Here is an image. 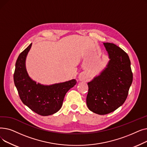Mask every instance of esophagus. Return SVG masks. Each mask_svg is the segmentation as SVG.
Listing matches in <instances>:
<instances>
[{"instance_id": "obj_1", "label": "esophagus", "mask_w": 147, "mask_h": 147, "mask_svg": "<svg viewBox=\"0 0 147 147\" xmlns=\"http://www.w3.org/2000/svg\"><path fill=\"white\" fill-rule=\"evenodd\" d=\"M79 79H80V80H83V78L82 76H80L79 77Z\"/></svg>"}]
</instances>
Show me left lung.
Wrapping results in <instances>:
<instances>
[{"mask_svg":"<svg viewBox=\"0 0 147 147\" xmlns=\"http://www.w3.org/2000/svg\"><path fill=\"white\" fill-rule=\"evenodd\" d=\"M110 60L99 76L88 83V109L100 115L110 113L123 104L133 80L127 54L111 43H103Z\"/></svg>","mask_w":147,"mask_h":147,"instance_id":"left-lung-1","label":"left lung"}]
</instances>
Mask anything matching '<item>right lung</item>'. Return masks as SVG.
Masks as SVG:
<instances>
[{
  "label": "right lung",
  "instance_id": "right-lung-1",
  "mask_svg": "<svg viewBox=\"0 0 147 147\" xmlns=\"http://www.w3.org/2000/svg\"><path fill=\"white\" fill-rule=\"evenodd\" d=\"M32 43L18 56L13 74L15 85L22 102L30 109L43 116L58 111L68 90L76 84L75 79L46 86L36 83L28 76L26 68V59Z\"/></svg>",
  "mask_w": 147,
  "mask_h": 147
}]
</instances>
